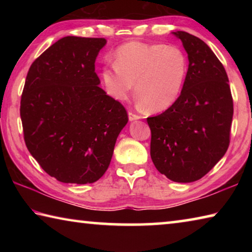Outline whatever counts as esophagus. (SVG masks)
<instances>
[{
	"label": "esophagus",
	"instance_id": "34e87169",
	"mask_svg": "<svg viewBox=\"0 0 252 252\" xmlns=\"http://www.w3.org/2000/svg\"><path fill=\"white\" fill-rule=\"evenodd\" d=\"M139 119H141V117L138 116V114H135L133 112H129V120L130 121H135V120H139Z\"/></svg>",
	"mask_w": 252,
	"mask_h": 252
}]
</instances>
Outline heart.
<instances>
[{
  "label": "heart",
  "mask_w": 252,
  "mask_h": 252,
  "mask_svg": "<svg viewBox=\"0 0 252 252\" xmlns=\"http://www.w3.org/2000/svg\"><path fill=\"white\" fill-rule=\"evenodd\" d=\"M188 59L176 45L129 42L116 52V64L102 69L104 89L112 99L126 100L133 91L140 103L161 112L176 103L185 87Z\"/></svg>",
  "instance_id": "obj_1"
}]
</instances>
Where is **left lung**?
Here are the masks:
<instances>
[{"label": "left lung", "instance_id": "8db88e82", "mask_svg": "<svg viewBox=\"0 0 252 252\" xmlns=\"http://www.w3.org/2000/svg\"><path fill=\"white\" fill-rule=\"evenodd\" d=\"M172 34L188 53L185 87L171 108L147 121L157 170L188 183L206 176L227 152L233 102L227 72L212 50L192 34Z\"/></svg>", "mask_w": 252, "mask_h": 252}]
</instances>
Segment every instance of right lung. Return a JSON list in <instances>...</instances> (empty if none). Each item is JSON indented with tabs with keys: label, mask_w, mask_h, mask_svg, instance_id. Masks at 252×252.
<instances>
[{
	"label": "right lung",
	"mask_w": 252,
	"mask_h": 252,
	"mask_svg": "<svg viewBox=\"0 0 252 252\" xmlns=\"http://www.w3.org/2000/svg\"><path fill=\"white\" fill-rule=\"evenodd\" d=\"M105 39L65 36L32 63L21 97L28 150L60 182L103 176L127 123L120 102L99 87L95 60Z\"/></svg>",
	"instance_id": "right-lung-1"
}]
</instances>
